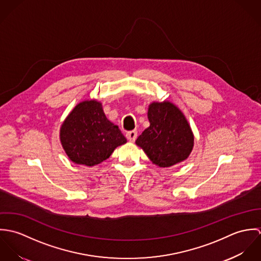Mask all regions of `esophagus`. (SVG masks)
Wrapping results in <instances>:
<instances>
[{"instance_id":"esophagus-1","label":"esophagus","mask_w":261,"mask_h":261,"mask_svg":"<svg viewBox=\"0 0 261 261\" xmlns=\"http://www.w3.org/2000/svg\"><path fill=\"white\" fill-rule=\"evenodd\" d=\"M137 137H138V132L137 130H132V132L126 133V139L132 143L137 140Z\"/></svg>"}]
</instances>
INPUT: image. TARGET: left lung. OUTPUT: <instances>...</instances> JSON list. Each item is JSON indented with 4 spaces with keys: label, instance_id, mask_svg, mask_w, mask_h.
I'll list each match as a JSON object with an SVG mask.
<instances>
[{
    "label": "left lung",
    "instance_id": "left-lung-1",
    "mask_svg": "<svg viewBox=\"0 0 261 261\" xmlns=\"http://www.w3.org/2000/svg\"><path fill=\"white\" fill-rule=\"evenodd\" d=\"M149 126L136 141L159 167H171L189 156L194 146L191 127L181 111L169 101L149 105Z\"/></svg>",
    "mask_w": 261,
    "mask_h": 261
}]
</instances>
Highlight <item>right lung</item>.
Listing matches in <instances>:
<instances>
[{"mask_svg":"<svg viewBox=\"0 0 261 261\" xmlns=\"http://www.w3.org/2000/svg\"><path fill=\"white\" fill-rule=\"evenodd\" d=\"M62 147L75 164L95 166L110 158L116 147L126 143L117 125L111 122L96 100L80 102L60 129Z\"/></svg>","mask_w":261,"mask_h":261,"instance_id":"1","label":"right lung"}]
</instances>
